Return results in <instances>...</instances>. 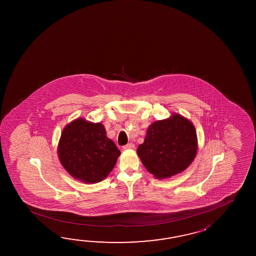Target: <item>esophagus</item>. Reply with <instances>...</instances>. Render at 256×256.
<instances>
[{
  "label": "esophagus",
  "mask_w": 256,
  "mask_h": 256,
  "mask_svg": "<svg viewBox=\"0 0 256 256\" xmlns=\"http://www.w3.org/2000/svg\"><path fill=\"white\" fill-rule=\"evenodd\" d=\"M134 147H136V146L132 142H129V144H127L126 146H124L122 149L124 150H128V149H134Z\"/></svg>",
  "instance_id": "1"
}]
</instances>
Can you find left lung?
I'll return each mask as SVG.
<instances>
[{
	"mask_svg": "<svg viewBox=\"0 0 256 256\" xmlns=\"http://www.w3.org/2000/svg\"><path fill=\"white\" fill-rule=\"evenodd\" d=\"M196 149L195 127L180 114H174L148 127L137 154L147 170L162 180L185 170L195 158Z\"/></svg>",
	"mask_w": 256,
	"mask_h": 256,
	"instance_id": "1",
	"label": "left lung"
}]
</instances>
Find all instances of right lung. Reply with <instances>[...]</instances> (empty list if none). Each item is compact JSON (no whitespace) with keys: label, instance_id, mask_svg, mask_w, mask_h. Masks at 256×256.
<instances>
[{"label":"right lung","instance_id":"add662e5","mask_svg":"<svg viewBox=\"0 0 256 256\" xmlns=\"http://www.w3.org/2000/svg\"><path fill=\"white\" fill-rule=\"evenodd\" d=\"M120 150L106 136L102 124L83 119L72 122L62 132L58 156L70 174L85 183L104 180L114 168Z\"/></svg>","mask_w":256,"mask_h":256}]
</instances>
